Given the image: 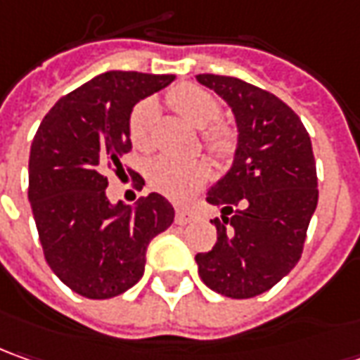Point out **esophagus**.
<instances>
[{
	"instance_id": "34e87169",
	"label": "esophagus",
	"mask_w": 360,
	"mask_h": 360,
	"mask_svg": "<svg viewBox=\"0 0 360 360\" xmlns=\"http://www.w3.org/2000/svg\"><path fill=\"white\" fill-rule=\"evenodd\" d=\"M191 219V213L185 211V209H177V211H175V223H177V225H187Z\"/></svg>"
}]
</instances>
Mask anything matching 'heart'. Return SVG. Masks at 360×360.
<instances>
[{"mask_svg":"<svg viewBox=\"0 0 360 360\" xmlns=\"http://www.w3.org/2000/svg\"><path fill=\"white\" fill-rule=\"evenodd\" d=\"M169 105L175 109L185 121L195 127H203V139L211 151L217 155H227L233 147V135L223 125H211L217 121L221 107L219 101L201 87L181 85L169 94ZM155 103L141 101L133 107L129 115V139L135 149L149 151L153 145V121ZM207 177V165L199 159H175L159 157L147 169L149 185L155 191L163 193L169 199L183 201L191 195Z\"/></svg>","mask_w":360,"mask_h":360,"instance_id":"b5f03b06","label":"heart"}]
</instances>
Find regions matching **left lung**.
I'll return each mask as SVG.
<instances>
[{
  "label": "left lung",
  "mask_w": 360,
  "mask_h": 360,
  "mask_svg": "<svg viewBox=\"0 0 360 360\" xmlns=\"http://www.w3.org/2000/svg\"><path fill=\"white\" fill-rule=\"evenodd\" d=\"M195 79L231 107L237 125L229 171L207 191L221 209L211 221L217 243L195 261L209 289L251 299L289 275L303 253L319 201L311 137L291 107L265 89L213 73Z\"/></svg>",
  "instance_id": "1"
}]
</instances>
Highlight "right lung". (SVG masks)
Here are the masks:
<instances>
[{"mask_svg": "<svg viewBox=\"0 0 360 360\" xmlns=\"http://www.w3.org/2000/svg\"><path fill=\"white\" fill-rule=\"evenodd\" d=\"M173 79L105 71L61 97L33 137L27 197L45 261L87 299L131 289L143 277L151 239L175 219L159 193L141 197L135 207L111 203L105 195L107 173H125L133 107Z\"/></svg>", "mask_w": 360, "mask_h": 360, "instance_id": "1", "label": "right lung"}]
</instances>
